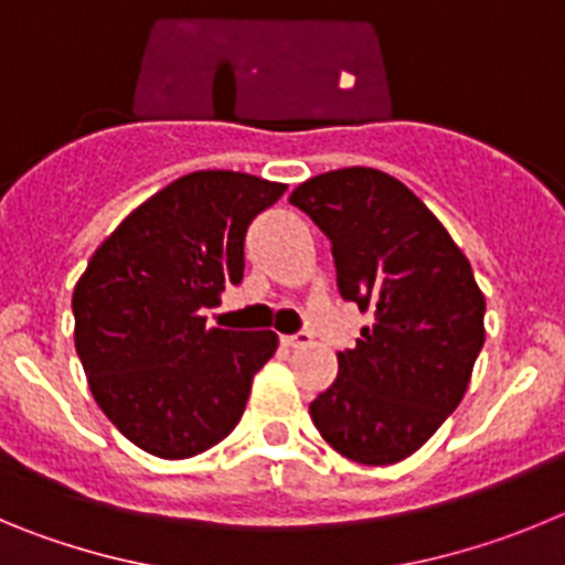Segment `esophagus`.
Wrapping results in <instances>:
<instances>
[{
    "mask_svg": "<svg viewBox=\"0 0 565 565\" xmlns=\"http://www.w3.org/2000/svg\"><path fill=\"white\" fill-rule=\"evenodd\" d=\"M311 342H313V337L308 331H299V333H291V337H282V344H286V348H308Z\"/></svg>",
    "mask_w": 565,
    "mask_h": 565,
    "instance_id": "34e87169",
    "label": "esophagus"
}]
</instances>
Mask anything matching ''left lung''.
<instances>
[{"mask_svg": "<svg viewBox=\"0 0 565 565\" xmlns=\"http://www.w3.org/2000/svg\"><path fill=\"white\" fill-rule=\"evenodd\" d=\"M288 201L331 239L344 299L373 313L311 402L317 430L367 467L404 461L458 407L483 348V294L436 214L393 174L348 167Z\"/></svg>", "mask_w": 565, "mask_h": 565, "instance_id": "obj_1", "label": "left lung"}]
</instances>
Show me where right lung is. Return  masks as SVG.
Listing matches in <instances>:
<instances>
[{"mask_svg": "<svg viewBox=\"0 0 565 565\" xmlns=\"http://www.w3.org/2000/svg\"><path fill=\"white\" fill-rule=\"evenodd\" d=\"M286 183L248 172L183 174L132 209L73 291L76 353L104 416L143 452L192 458L237 427L274 331L209 328L243 279L248 223Z\"/></svg>", "mask_w": 565, "mask_h": 565, "instance_id": "add662e5", "label": "right lung"}]
</instances>
